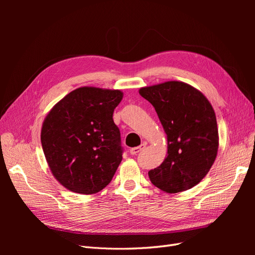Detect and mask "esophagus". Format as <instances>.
Returning <instances> with one entry per match:
<instances>
[{"mask_svg": "<svg viewBox=\"0 0 255 255\" xmlns=\"http://www.w3.org/2000/svg\"><path fill=\"white\" fill-rule=\"evenodd\" d=\"M145 148V144L144 143H142V144H140L139 146H136V148H132L129 150V153L132 154V155H136V154H138L139 153L141 150H143Z\"/></svg>", "mask_w": 255, "mask_h": 255, "instance_id": "1", "label": "esophagus"}]
</instances>
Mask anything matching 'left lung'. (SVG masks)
Returning a JSON list of instances; mask_svg holds the SVG:
<instances>
[{
	"label": "left lung",
	"mask_w": 255,
	"mask_h": 255,
	"mask_svg": "<svg viewBox=\"0 0 255 255\" xmlns=\"http://www.w3.org/2000/svg\"><path fill=\"white\" fill-rule=\"evenodd\" d=\"M155 109L168 141V155L149 171L153 185L168 194L203 180L217 156L219 135L213 106L201 91L170 81L139 89Z\"/></svg>",
	"instance_id": "left-lung-1"
}]
</instances>
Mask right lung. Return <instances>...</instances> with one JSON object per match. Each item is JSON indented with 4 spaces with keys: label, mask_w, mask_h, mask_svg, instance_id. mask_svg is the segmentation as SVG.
<instances>
[{
    "label": "right lung",
    "mask_w": 255,
    "mask_h": 255,
    "mask_svg": "<svg viewBox=\"0 0 255 255\" xmlns=\"http://www.w3.org/2000/svg\"><path fill=\"white\" fill-rule=\"evenodd\" d=\"M123 92L80 87L53 106L44 118L41 144L54 177L82 195L109 185L122 160L120 130L113 120Z\"/></svg>",
    "instance_id": "obj_1"
}]
</instances>
